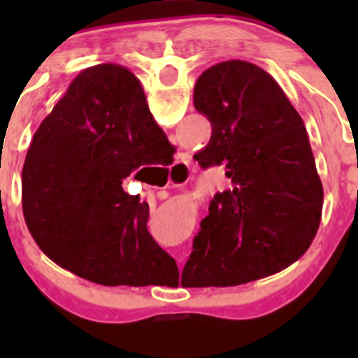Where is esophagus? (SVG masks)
I'll return each instance as SVG.
<instances>
[{
    "label": "esophagus",
    "instance_id": "1",
    "mask_svg": "<svg viewBox=\"0 0 358 358\" xmlns=\"http://www.w3.org/2000/svg\"><path fill=\"white\" fill-rule=\"evenodd\" d=\"M172 170L177 176V179H179L177 182H185L186 179H188V173H189V154H186V152H179Z\"/></svg>",
    "mask_w": 358,
    "mask_h": 358
}]
</instances>
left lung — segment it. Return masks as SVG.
<instances>
[{
  "label": "left lung",
  "mask_w": 358,
  "mask_h": 358,
  "mask_svg": "<svg viewBox=\"0 0 358 358\" xmlns=\"http://www.w3.org/2000/svg\"><path fill=\"white\" fill-rule=\"evenodd\" d=\"M195 109L211 138L202 169L226 164L231 188L210 202L181 276L182 287H227L276 274L317 233L322 185L301 116L265 69L245 61L197 78Z\"/></svg>",
  "instance_id": "left-lung-1"
}]
</instances>
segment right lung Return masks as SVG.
Here are the masks:
<instances>
[{"mask_svg": "<svg viewBox=\"0 0 358 358\" xmlns=\"http://www.w3.org/2000/svg\"><path fill=\"white\" fill-rule=\"evenodd\" d=\"M172 152L127 68L78 73L24 159L23 213L41 251L98 285L169 281L177 265L148 233V204L122 185L141 166L169 164Z\"/></svg>", "mask_w": 358, "mask_h": 358, "instance_id": "obj_1", "label": "right lung"}]
</instances>
